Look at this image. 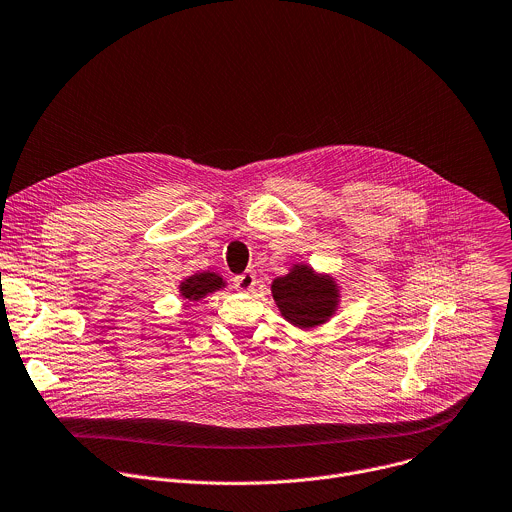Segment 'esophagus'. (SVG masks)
<instances>
[{
	"instance_id": "obj_1",
	"label": "esophagus",
	"mask_w": 512,
	"mask_h": 512,
	"mask_svg": "<svg viewBox=\"0 0 512 512\" xmlns=\"http://www.w3.org/2000/svg\"><path fill=\"white\" fill-rule=\"evenodd\" d=\"M257 285V275L253 271H245L243 275H237L235 277V287L243 293H251Z\"/></svg>"
}]
</instances>
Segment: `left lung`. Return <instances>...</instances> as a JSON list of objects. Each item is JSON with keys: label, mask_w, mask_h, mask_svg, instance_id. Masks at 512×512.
<instances>
[{"label": "left lung", "mask_w": 512, "mask_h": 512, "mask_svg": "<svg viewBox=\"0 0 512 512\" xmlns=\"http://www.w3.org/2000/svg\"><path fill=\"white\" fill-rule=\"evenodd\" d=\"M271 293L281 315L299 329H313L333 317L339 305V285L331 275L315 273L297 263L287 275L271 283Z\"/></svg>", "instance_id": "1"}]
</instances>
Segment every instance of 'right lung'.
Here are the masks:
<instances>
[{
    "instance_id": "add662e5",
    "label": "right lung",
    "mask_w": 512,
    "mask_h": 512,
    "mask_svg": "<svg viewBox=\"0 0 512 512\" xmlns=\"http://www.w3.org/2000/svg\"><path fill=\"white\" fill-rule=\"evenodd\" d=\"M225 285L227 283L223 281V277L219 273L203 271V273H195V275L187 277L185 281H181L179 293L187 301H199V299L207 297L209 293H215V291L223 289Z\"/></svg>"
}]
</instances>
